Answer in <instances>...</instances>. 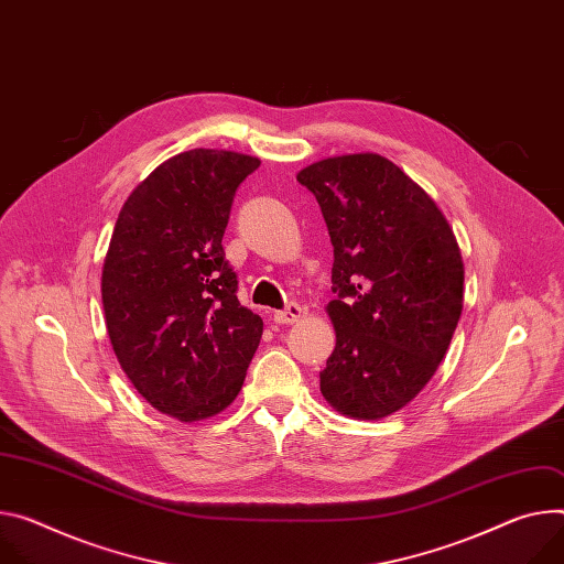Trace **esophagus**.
<instances>
[{"label":"esophagus","instance_id":"34e87169","mask_svg":"<svg viewBox=\"0 0 564 564\" xmlns=\"http://www.w3.org/2000/svg\"><path fill=\"white\" fill-rule=\"evenodd\" d=\"M303 305H299V303H290L285 311H279V313H274V322L276 324H294V322H299L301 317H303Z\"/></svg>","mask_w":564,"mask_h":564}]
</instances>
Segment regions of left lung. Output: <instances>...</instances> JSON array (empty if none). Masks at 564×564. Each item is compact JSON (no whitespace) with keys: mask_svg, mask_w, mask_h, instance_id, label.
<instances>
[{"mask_svg":"<svg viewBox=\"0 0 564 564\" xmlns=\"http://www.w3.org/2000/svg\"><path fill=\"white\" fill-rule=\"evenodd\" d=\"M333 242L326 313L335 350L319 373L341 416L380 421L436 373L464 311V259L436 202L378 152L326 158L296 173Z\"/></svg>","mask_w":564,"mask_h":564,"instance_id":"left-lung-1","label":"left lung"}]
</instances>
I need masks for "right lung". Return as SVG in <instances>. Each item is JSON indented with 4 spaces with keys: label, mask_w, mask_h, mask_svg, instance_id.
<instances>
[{
    "label": "right lung",
    "mask_w": 564,
    "mask_h": 564,
    "mask_svg": "<svg viewBox=\"0 0 564 564\" xmlns=\"http://www.w3.org/2000/svg\"><path fill=\"white\" fill-rule=\"evenodd\" d=\"M259 166L234 150L180 152L128 195L112 231L100 276L110 344L134 389L182 423L225 412L263 335L223 249L236 188Z\"/></svg>",
    "instance_id": "right-lung-1"
}]
</instances>
